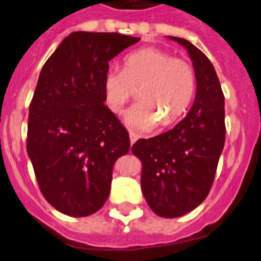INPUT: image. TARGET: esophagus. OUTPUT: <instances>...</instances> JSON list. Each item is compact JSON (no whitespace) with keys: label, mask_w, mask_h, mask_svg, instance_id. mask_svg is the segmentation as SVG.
<instances>
[{"label":"esophagus","mask_w":261,"mask_h":261,"mask_svg":"<svg viewBox=\"0 0 261 261\" xmlns=\"http://www.w3.org/2000/svg\"><path fill=\"white\" fill-rule=\"evenodd\" d=\"M129 139H130V146H132V144L136 143V141H137V139H138V137H137V134H134L133 132H130V133H129Z\"/></svg>","instance_id":"obj_1"}]
</instances>
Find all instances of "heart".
Here are the masks:
<instances>
[{
	"label": "heart",
	"instance_id": "heart-1",
	"mask_svg": "<svg viewBox=\"0 0 261 261\" xmlns=\"http://www.w3.org/2000/svg\"><path fill=\"white\" fill-rule=\"evenodd\" d=\"M138 90L139 104L128 110L125 123L133 129L149 132L160 124L170 127L185 114L194 99L197 77L182 59L157 48H142L128 54L122 69H109L104 76L108 108L115 114Z\"/></svg>",
	"mask_w": 261,
	"mask_h": 261
}]
</instances>
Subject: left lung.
Wrapping results in <instances>:
<instances>
[{
    "instance_id": "left-lung-1",
    "label": "left lung",
    "mask_w": 261,
    "mask_h": 261,
    "mask_svg": "<svg viewBox=\"0 0 261 261\" xmlns=\"http://www.w3.org/2000/svg\"><path fill=\"white\" fill-rule=\"evenodd\" d=\"M187 49L197 77L195 99L171 130L139 139L132 152L142 162L141 187L157 216L176 218L207 198L223 151L224 96L208 57L189 40L167 37Z\"/></svg>"
}]
</instances>
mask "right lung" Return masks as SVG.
I'll list each match as a JSON object with an SVG mask.
<instances>
[{
    "label": "right lung",
    "mask_w": 261,
    "mask_h": 261,
    "mask_svg": "<svg viewBox=\"0 0 261 261\" xmlns=\"http://www.w3.org/2000/svg\"><path fill=\"white\" fill-rule=\"evenodd\" d=\"M139 38L71 33L40 71L29 107L27 149L46 202L86 217L107 202L113 166L128 153V132L104 104L109 62Z\"/></svg>",
    "instance_id": "obj_1"
}]
</instances>
